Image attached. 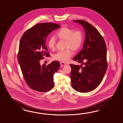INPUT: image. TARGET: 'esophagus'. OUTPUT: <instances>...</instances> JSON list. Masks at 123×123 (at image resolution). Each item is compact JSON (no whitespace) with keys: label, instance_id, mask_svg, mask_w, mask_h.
<instances>
[{"label":"esophagus","instance_id":"34e87169","mask_svg":"<svg viewBox=\"0 0 123 123\" xmlns=\"http://www.w3.org/2000/svg\"><path fill=\"white\" fill-rule=\"evenodd\" d=\"M67 64L65 63L64 62H61V65H62V66H64V65H66Z\"/></svg>","mask_w":123,"mask_h":123}]
</instances>
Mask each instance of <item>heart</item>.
Returning <instances> with one entry per match:
<instances>
[{
  "mask_svg": "<svg viewBox=\"0 0 123 123\" xmlns=\"http://www.w3.org/2000/svg\"><path fill=\"white\" fill-rule=\"evenodd\" d=\"M58 39L65 40V48L68 49L59 51L54 56V58L63 62H68L73 55L72 50L76 51L80 48L83 41V34L80 30L74 31L72 29L64 27L60 29L56 33ZM56 41L54 37H51L48 39L47 45L51 50H54Z\"/></svg>",
  "mask_w": 123,
  "mask_h": 123,
  "instance_id": "obj_1",
  "label": "heart"
}]
</instances>
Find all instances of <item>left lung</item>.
Returning <instances> with one entry per match:
<instances>
[{
	"label": "left lung",
	"mask_w": 123,
	"mask_h": 123,
	"mask_svg": "<svg viewBox=\"0 0 123 123\" xmlns=\"http://www.w3.org/2000/svg\"><path fill=\"white\" fill-rule=\"evenodd\" d=\"M73 21L81 24L86 36L83 49L73 59L82 65H70L72 86L85 93L96 89L102 81L107 68L106 46L102 36L91 24L81 20Z\"/></svg>",
	"instance_id": "left-lung-1"
}]
</instances>
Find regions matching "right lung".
<instances>
[{
	"label": "right lung",
	"instance_id": "add662e5",
	"mask_svg": "<svg viewBox=\"0 0 123 123\" xmlns=\"http://www.w3.org/2000/svg\"><path fill=\"white\" fill-rule=\"evenodd\" d=\"M59 24H37L27 30L21 38L18 58L24 78L31 89L42 92L50 90L54 86L53 76L60 67L58 61L48 65H40L43 56H50L45 42L48 35L59 28Z\"/></svg>",
	"mask_w": 123,
	"mask_h": 123
}]
</instances>
